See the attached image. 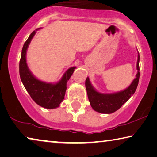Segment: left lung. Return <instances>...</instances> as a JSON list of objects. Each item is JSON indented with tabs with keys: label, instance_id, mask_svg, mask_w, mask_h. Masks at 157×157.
I'll return each mask as SVG.
<instances>
[{
	"label": "left lung",
	"instance_id": "left-lung-1",
	"mask_svg": "<svg viewBox=\"0 0 157 157\" xmlns=\"http://www.w3.org/2000/svg\"><path fill=\"white\" fill-rule=\"evenodd\" d=\"M139 61H140V56L138 54V62H137V69L138 71L136 75V78L127 89L118 93L112 94L98 93L91 86L89 78L86 79L85 86L88 98L92 108L94 110L103 114L113 113L119 110L131 98V96L135 93L140 78Z\"/></svg>",
	"mask_w": 157,
	"mask_h": 157
}]
</instances>
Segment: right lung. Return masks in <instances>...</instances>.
I'll return each mask as SVG.
<instances>
[{
  "label": "right lung",
  "instance_id": "right-lung-1",
  "mask_svg": "<svg viewBox=\"0 0 157 157\" xmlns=\"http://www.w3.org/2000/svg\"><path fill=\"white\" fill-rule=\"evenodd\" d=\"M36 31H33L25 42L21 51L19 61V75L25 89L28 91L31 98L40 106L44 108L53 109L59 106L64 99L66 91V84L73 75L75 67L67 70L61 80L55 84H47L36 79L29 71L26 64V49L34 36Z\"/></svg>",
  "mask_w": 157,
  "mask_h": 157
}]
</instances>
